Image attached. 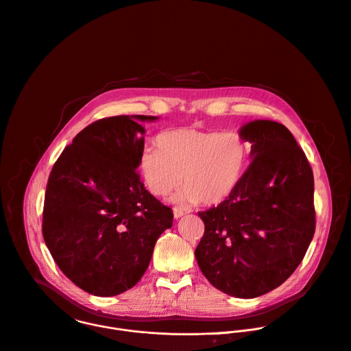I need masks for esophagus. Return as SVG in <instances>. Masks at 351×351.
Returning <instances> with one entry per match:
<instances>
[{"instance_id": "obj_1", "label": "esophagus", "mask_w": 351, "mask_h": 351, "mask_svg": "<svg viewBox=\"0 0 351 351\" xmlns=\"http://www.w3.org/2000/svg\"><path fill=\"white\" fill-rule=\"evenodd\" d=\"M187 210L186 209H182V208H173V216L175 219H180L183 215H186Z\"/></svg>"}]
</instances>
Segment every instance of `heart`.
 Returning a JSON list of instances; mask_svg holds the SVG:
<instances>
[{"label":"heart","instance_id":"b5f03b06","mask_svg":"<svg viewBox=\"0 0 351 351\" xmlns=\"http://www.w3.org/2000/svg\"><path fill=\"white\" fill-rule=\"evenodd\" d=\"M157 143L139 154L142 178L152 194L165 195L183 175L186 189L178 201L220 204L238 184L247 160L246 143L235 132L178 128L160 134Z\"/></svg>","mask_w":351,"mask_h":351}]
</instances>
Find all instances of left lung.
I'll return each instance as SVG.
<instances>
[{
    "instance_id": "1",
    "label": "left lung",
    "mask_w": 351,
    "mask_h": 351,
    "mask_svg": "<svg viewBox=\"0 0 351 351\" xmlns=\"http://www.w3.org/2000/svg\"><path fill=\"white\" fill-rule=\"evenodd\" d=\"M253 161L232 193L198 212L205 232L195 249L212 286L256 298L285 283L302 263L316 230L312 167L283 124L256 120L239 131Z\"/></svg>"
}]
</instances>
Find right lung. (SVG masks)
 <instances>
[{"label": "right lung", "mask_w": 351, "mask_h": 351, "mask_svg": "<svg viewBox=\"0 0 351 351\" xmlns=\"http://www.w3.org/2000/svg\"><path fill=\"white\" fill-rule=\"evenodd\" d=\"M154 116H113L83 128L49 175L42 235L61 272L98 297L132 289L173 212L141 182L139 154Z\"/></svg>", "instance_id": "obj_1"}]
</instances>
